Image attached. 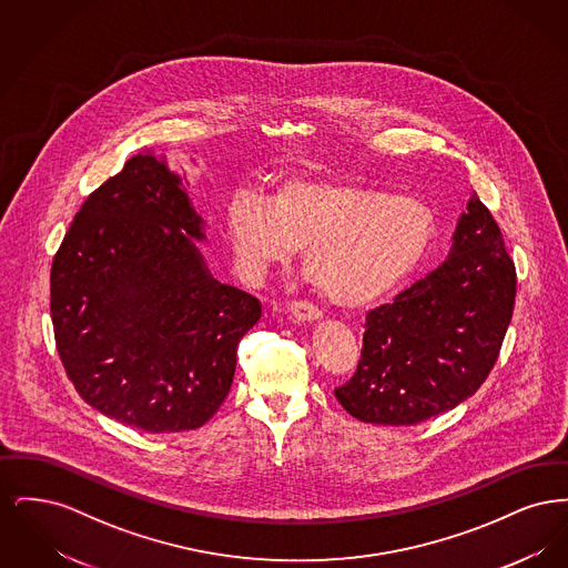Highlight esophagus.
<instances>
[{
    "instance_id": "34e87169",
    "label": "esophagus",
    "mask_w": 568,
    "mask_h": 568,
    "mask_svg": "<svg viewBox=\"0 0 568 568\" xmlns=\"http://www.w3.org/2000/svg\"><path fill=\"white\" fill-rule=\"evenodd\" d=\"M290 313L296 317L297 322H315V320L322 317L320 306H315L308 300H294L290 304Z\"/></svg>"
}]
</instances>
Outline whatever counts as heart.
I'll return each instance as SVG.
<instances>
[{
	"label": "heart",
	"mask_w": 568,
	"mask_h": 568,
	"mask_svg": "<svg viewBox=\"0 0 568 568\" xmlns=\"http://www.w3.org/2000/svg\"><path fill=\"white\" fill-rule=\"evenodd\" d=\"M434 227L433 209L419 197L349 179L285 181L271 200L241 191L225 211V236L244 281H262L304 248L306 276L343 306L394 290L424 260Z\"/></svg>",
	"instance_id": "heart-1"
}]
</instances>
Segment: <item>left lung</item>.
<instances>
[{"instance_id": "obj_1", "label": "left lung", "mask_w": 568, "mask_h": 568, "mask_svg": "<svg viewBox=\"0 0 568 568\" xmlns=\"http://www.w3.org/2000/svg\"><path fill=\"white\" fill-rule=\"evenodd\" d=\"M452 257L366 315L362 355L334 396L353 417L410 426L470 398L494 368L515 306L514 260L475 193Z\"/></svg>"}]
</instances>
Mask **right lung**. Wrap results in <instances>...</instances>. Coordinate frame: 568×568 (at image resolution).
Segmentation results:
<instances>
[{
  "label": "right lung",
  "mask_w": 568,
  "mask_h": 568,
  "mask_svg": "<svg viewBox=\"0 0 568 568\" xmlns=\"http://www.w3.org/2000/svg\"><path fill=\"white\" fill-rule=\"evenodd\" d=\"M181 181L134 155L84 200L51 268L54 345L82 400L144 433L204 426L262 306L211 276Z\"/></svg>",
  "instance_id": "1"
}]
</instances>
